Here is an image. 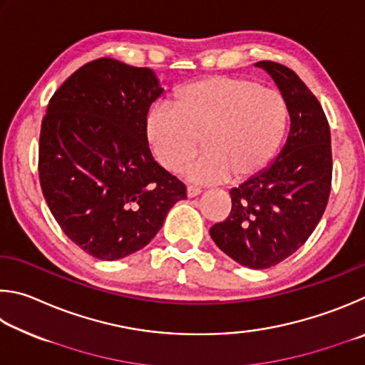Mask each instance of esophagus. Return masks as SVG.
Returning <instances> with one entry per match:
<instances>
[{"label":"esophagus","mask_w":365,"mask_h":365,"mask_svg":"<svg viewBox=\"0 0 365 365\" xmlns=\"http://www.w3.org/2000/svg\"><path fill=\"white\" fill-rule=\"evenodd\" d=\"M202 192L199 187H194V186H187V197L189 199H192V197H197Z\"/></svg>","instance_id":"obj_1"}]
</instances>
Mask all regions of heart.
Wrapping results in <instances>:
<instances>
[{
    "label": "heart",
    "instance_id": "b5f03b06",
    "mask_svg": "<svg viewBox=\"0 0 365 365\" xmlns=\"http://www.w3.org/2000/svg\"><path fill=\"white\" fill-rule=\"evenodd\" d=\"M289 106L276 89L242 76L215 75L178 88L173 106L155 104L145 115V139L165 170L189 166L199 182H244L263 171L282 145Z\"/></svg>",
    "mask_w": 365,
    "mask_h": 365
}]
</instances>
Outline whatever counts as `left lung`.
<instances>
[{"label": "left lung", "mask_w": 365, "mask_h": 365, "mask_svg": "<svg viewBox=\"0 0 365 365\" xmlns=\"http://www.w3.org/2000/svg\"><path fill=\"white\" fill-rule=\"evenodd\" d=\"M277 83L290 133L269 168L234 187L232 210L210 235L227 257L252 269L276 266L302 247L321 221L331 189L330 126L311 89L282 63L257 62Z\"/></svg>", "instance_id": "obj_1"}]
</instances>
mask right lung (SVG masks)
I'll return each instance as SVG.
<instances>
[{
  "label": "right lung",
  "instance_id": "right-lung-1",
  "mask_svg": "<svg viewBox=\"0 0 365 365\" xmlns=\"http://www.w3.org/2000/svg\"><path fill=\"white\" fill-rule=\"evenodd\" d=\"M162 91L152 70L102 57L49 99L38 144L44 200L63 234L98 259L140 250L187 197L145 139V115Z\"/></svg>",
  "mask_w": 365,
  "mask_h": 365
}]
</instances>
